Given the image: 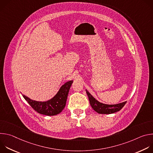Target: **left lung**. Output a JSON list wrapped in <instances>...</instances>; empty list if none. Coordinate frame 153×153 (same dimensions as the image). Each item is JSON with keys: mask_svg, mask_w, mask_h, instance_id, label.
Masks as SVG:
<instances>
[{"mask_svg": "<svg viewBox=\"0 0 153 153\" xmlns=\"http://www.w3.org/2000/svg\"><path fill=\"white\" fill-rule=\"evenodd\" d=\"M86 92L87 95H88L91 107L95 111L99 114H109L116 113L120 111L126 103V102H124L116 105L104 104L96 100L87 90H86Z\"/></svg>", "mask_w": 153, "mask_h": 153, "instance_id": "left-lung-1", "label": "left lung"}]
</instances>
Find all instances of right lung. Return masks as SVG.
<instances>
[{
  "label": "right lung",
  "mask_w": 153,
  "mask_h": 153,
  "mask_svg": "<svg viewBox=\"0 0 153 153\" xmlns=\"http://www.w3.org/2000/svg\"><path fill=\"white\" fill-rule=\"evenodd\" d=\"M73 82L70 80L65 83L53 98L46 102L35 101L24 95L23 97L37 113L46 116L57 115L62 112L66 105L69 90Z\"/></svg>",
  "instance_id": "add662e5"
}]
</instances>
